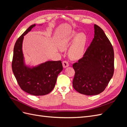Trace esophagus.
Here are the masks:
<instances>
[{
	"label": "esophagus",
	"instance_id": "obj_1",
	"mask_svg": "<svg viewBox=\"0 0 127 127\" xmlns=\"http://www.w3.org/2000/svg\"><path fill=\"white\" fill-rule=\"evenodd\" d=\"M63 67L64 68H66L68 67L69 66V64L68 62L67 61H64L63 62Z\"/></svg>",
	"mask_w": 127,
	"mask_h": 127
}]
</instances>
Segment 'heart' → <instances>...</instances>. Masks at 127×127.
I'll return each mask as SVG.
<instances>
[{"label": "heart", "instance_id": "obj_1", "mask_svg": "<svg viewBox=\"0 0 127 127\" xmlns=\"http://www.w3.org/2000/svg\"><path fill=\"white\" fill-rule=\"evenodd\" d=\"M74 39V41L69 51V55L72 59H77L82 56L85 48L87 40L85 34L80 33L78 34L76 32H72L61 41L59 47L61 50H65Z\"/></svg>", "mask_w": 127, "mask_h": 127}]
</instances>
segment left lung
<instances>
[{
  "label": "left lung",
  "instance_id": "8db88e82",
  "mask_svg": "<svg viewBox=\"0 0 127 127\" xmlns=\"http://www.w3.org/2000/svg\"><path fill=\"white\" fill-rule=\"evenodd\" d=\"M94 26V39L83 58L72 65L75 71L73 87L86 95L102 93L114 73L112 45L100 27Z\"/></svg>",
  "mask_w": 127,
  "mask_h": 127
}]
</instances>
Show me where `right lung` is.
Segmentation results:
<instances>
[{"label": "right lung", "mask_w": 127, "mask_h": 127, "mask_svg": "<svg viewBox=\"0 0 127 127\" xmlns=\"http://www.w3.org/2000/svg\"><path fill=\"white\" fill-rule=\"evenodd\" d=\"M35 25H31L16 41L11 67L22 90L33 95L41 96L48 94L53 90L58 75L63 70V67L61 61H48L32 67L25 64L22 50L24 36Z\"/></svg>", "instance_id": "add662e5"}]
</instances>
